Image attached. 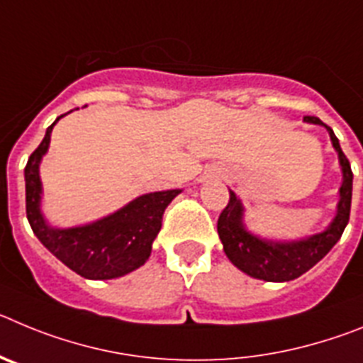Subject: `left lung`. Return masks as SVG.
<instances>
[{
  "label": "left lung",
  "instance_id": "1",
  "mask_svg": "<svg viewBox=\"0 0 363 363\" xmlns=\"http://www.w3.org/2000/svg\"><path fill=\"white\" fill-rule=\"evenodd\" d=\"M303 121L314 125H325L316 116H306ZM329 130L335 150L338 152L340 167L344 182L340 187V200L336 207V216L325 230L313 234L309 238L294 240V242H272L251 234L243 225V205L240 198L229 191V203L218 218V234L223 243V251L233 265L252 278L265 281H289L301 277L303 272L318 264L320 259L331 251L344 233L351 213L352 196V171L349 160L342 152L338 138L331 127Z\"/></svg>",
  "mask_w": 363,
  "mask_h": 363
}]
</instances>
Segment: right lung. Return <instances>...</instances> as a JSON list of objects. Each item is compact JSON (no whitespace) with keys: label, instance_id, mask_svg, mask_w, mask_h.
Masks as SVG:
<instances>
[{"label":"right lung","instance_id":"obj_1","mask_svg":"<svg viewBox=\"0 0 363 363\" xmlns=\"http://www.w3.org/2000/svg\"><path fill=\"white\" fill-rule=\"evenodd\" d=\"M60 118H63V114ZM57 118V120H60ZM57 120L45 133L25 167L27 218L32 230L60 262L89 280H112L142 267L152 251V242L162 229L167 205L178 196L179 189L149 192L136 198L116 213L92 223L69 229L49 225L41 214L40 163L49 150L50 133Z\"/></svg>","mask_w":363,"mask_h":363}]
</instances>
